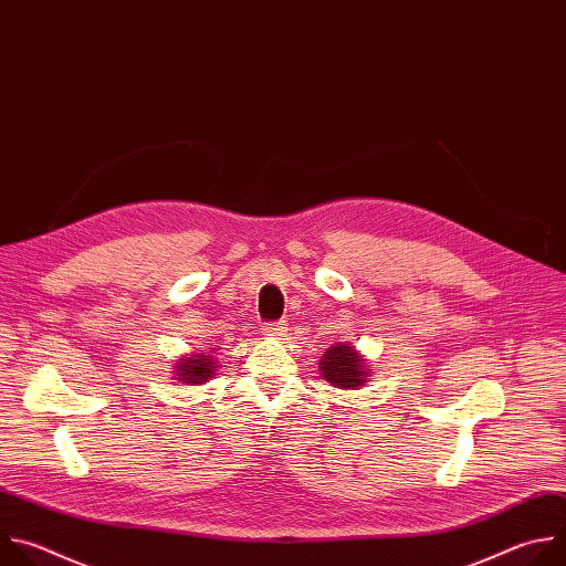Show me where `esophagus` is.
Listing matches in <instances>:
<instances>
[{"mask_svg":"<svg viewBox=\"0 0 566 566\" xmlns=\"http://www.w3.org/2000/svg\"><path fill=\"white\" fill-rule=\"evenodd\" d=\"M265 332H268L272 338H283L285 332H287V325H285V321L270 323V325H265Z\"/></svg>","mask_w":566,"mask_h":566,"instance_id":"obj_1","label":"esophagus"}]
</instances>
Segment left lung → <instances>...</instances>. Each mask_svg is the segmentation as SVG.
<instances>
[{
    "mask_svg": "<svg viewBox=\"0 0 566 566\" xmlns=\"http://www.w3.org/2000/svg\"><path fill=\"white\" fill-rule=\"evenodd\" d=\"M321 377L342 390H359L370 379L368 359L350 342H336L318 361Z\"/></svg>",
    "mask_w": 566,
    "mask_h": 566,
    "instance_id": "left-lung-1",
    "label": "left lung"
}]
</instances>
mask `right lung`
I'll return each mask as SVG.
<instances>
[{
    "mask_svg": "<svg viewBox=\"0 0 566 566\" xmlns=\"http://www.w3.org/2000/svg\"><path fill=\"white\" fill-rule=\"evenodd\" d=\"M216 355V353H213ZM205 350H198L193 355H185L174 364V379L185 386H200L207 384L216 375V357Z\"/></svg>",
    "mask_w": 566,
    "mask_h": 566,
    "instance_id": "1",
    "label": "right lung"
}]
</instances>
